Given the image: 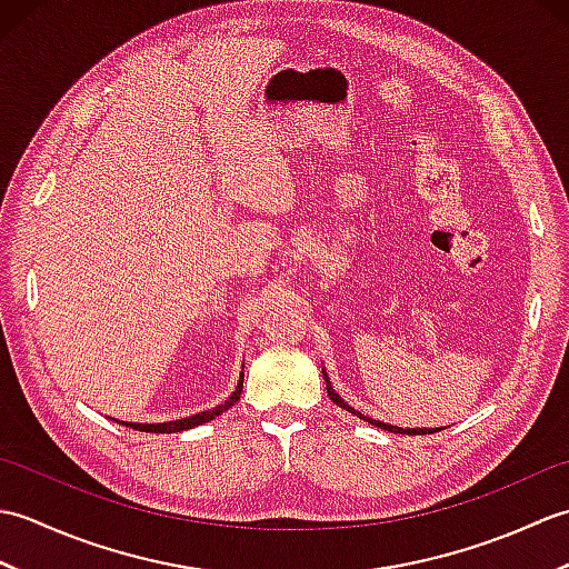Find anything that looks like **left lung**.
<instances>
[{"label": "left lung", "mask_w": 569, "mask_h": 569, "mask_svg": "<svg viewBox=\"0 0 569 569\" xmlns=\"http://www.w3.org/2000/svg\"><path fill=\"white\" fill-rule=\"evenodd\" d=\"M322 379H325V386H328V396L332 398V403H337V406H342V408H347L349 413H355V416H359V418H365L367 422H371V426H377V428H381V430H389V432H403V435H430V432H438V430H432V428H426V430H416V428H408V430H403V428H396V426H386V422H381V420H371V418H367V416H361V413H357V410L352 408V406H347L342 398H340V393H335V389H332V383H330V379H328V373L322 371Z\"/></svg>", "instance_id": "1"}]
</instances>
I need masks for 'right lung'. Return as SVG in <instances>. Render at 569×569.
<instances>
[{
  "instance_id": "obj_1",
  "label": "right lung",
  "mask_w": 569,
  "mask_h": 569,
  "mask_svg": "<svg viewBox=\"0 0 569 569\" xmlns=\"http://www.w3.org/2000/svg\"><path fill=\"white\" fill-rule=\"evenodd\" d=\"M241 386H244V377L239 379L234 393L229 396L222 406H214V408H210V410H202V413H196V416H190V418H180V420H171V422H153V426H151V422H122V426H129V428L141 430V432H180V430L202 426V422H208V420H212L214 416L224 413L227 408H232V406L239 401Z\"/></svg>"
}]
</instances>
